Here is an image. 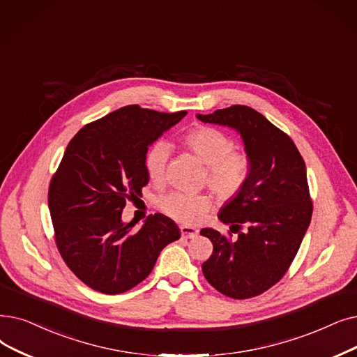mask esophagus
Here are the masks:
<instances>
[{"instance_id":"obj_1","label":"esophagus","mask_w":357,"mask_h":357,"mask_svg":"<svg viewBox=\"0 0 357 357\" xmlns=\"http://www.w3.org/2000/svg\"><path fill=\"white\" fill-rule=\"evenodd\" d=\"M181 236L183 239H194L198 236V229L191 226H181Z\"/></svg>"}]
</instances>
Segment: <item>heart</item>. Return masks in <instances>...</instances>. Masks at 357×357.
<instances>
[{
  "mask_svg": "<svg viewBox=\"0 0 357 357\" xmlns=\"http://www.w3.org/2000/svg\"><path fill=\"white\" fill-rule=\"evenodd\" d=\"M185 144L195 158L207 167V185L223 199L236 197L250 176V158L235 150L234 138L211 127H195L185 135ZM170 156L166 142L154 143L144 159L146 172L151 181H162ZM211 201L207 195L169 192L159 199L163 213L183 225H197L204 220Z\"/></svg>",
  "mask_w": 357,
  "mask_h": 357,
  "instance_id": "heart-1",
  "label": "heart"
}]
</instances>
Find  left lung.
Returning a JSON list of instances; mask_svg holds the SVG:
<instances>
[{
  "label": "left lung",
  "instance_id": "obj_1",
  "mask_svg": "<svg viewBox=\"0 0 357 357\" xmlns=\"http://www.w3.org/2000/svg\"><path fill=\"white\" fill-rule=\"evenodd\" d=\"M197 118L236 130L251 163L243 190L219 213L238 238L210 227L199 231L213 243L203 274L225 296L254 298L282 280L311 223L306 166L291 138L250 106Z\"/></svg>",
  "mask_w": 357,
  "mask_h": 357
}]
</instances>
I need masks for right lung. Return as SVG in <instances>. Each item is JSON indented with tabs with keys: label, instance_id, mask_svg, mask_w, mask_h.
<instances>
[{
	"label": "right lung",
	"instance_id": "add662e5",
	"mask_svg": "<svg viewBox=\"0 0 357 357\" xmlns=\"http://www.w3.org/2000/svg\"><path fill=\"white\" fill-rule=\"evenodd\" d=\"M185 115L130 105L87 123L68 143L48 204L61 257L93 290L118 294L135 287L163 248L181 238L176 223L160 213L134 230L137 222L123 223L122 210L149 182V146Z\"/></svg>",
	"mask_w": 357,
	"mask_h": 357
}]
</instances>
